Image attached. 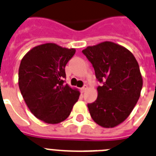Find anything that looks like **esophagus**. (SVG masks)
<instances>
[{
    "mask_svg": "<svg viewBox=\"0 0 156 156\" xmlns=\"http://www.w3.org/2000/svg\"><path fill=\"white\" fill-rule=\"evenodd\" d=\"M87 86H84V87H82V89H81V92H82V93H85V92L86 91V90H87Z\"/></svg>",
    "mask_w": 156,
    "mask_h": 156,
    "instance_id": "obj_1",
    "label": "esophagus"
}]
</instances>
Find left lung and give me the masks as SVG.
I'll return each instance as SVG.
<instances>
[{"instance_id":"1","label":"left lung","mask_w":156,"mask_h":156,"mask_svg":"<svg viewBox=\"0 0 156 156\" xmlns=\"http://www.w3.org/2000/svg\"><path fill=\"white\" fill-rule=\"evenodd\" d=\"M82 52L91 62L102 86L97 99L88 104L92 119L104 128L125 121L140 98L143 78L139 64L129 50L112 41L88 46Z\"/></svg>"}]
</instances>
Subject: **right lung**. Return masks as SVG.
I'll use <instances>...</instances> for the list:
<instances>
[{
    "instance_id": "obj_1",
    "label": "right lung",
    "mask_w": 156,
    "mask_h": 156,
    "mask_svg": "<svg viewBox=\"0 0 156 156\" xmlns=\"http://www.w3.org/2000/svg\"><path fill=\"white\" fill-rule=\"evenodd\" d=\"M75 48L45 43L31 48L22 59L19 87L34 115L44 122L57 124L70 115L80 92L66 84L65 67Z\"/></svg>"
}]
</instances>
